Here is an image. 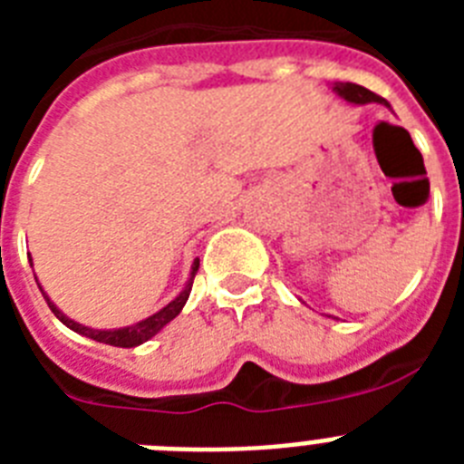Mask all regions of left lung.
Segmentation results:
<instances>
[{
  "mask_svg": "<svg viewBox=\"0 0 464 464\" xmlns=\"http://www.w3.org/2000/svg\"><path fill=\"white\" fill-rule=\"evenodd\" d=\"M334 92H337L339 97H343L346 102H353V104H372V102H376V104L391 106L381 94L372 92V90L355 83H334Z\"/></svg>",
  "mask_w": 464,
  "mask_h": 464,
  "instance_id": "left-lung-1",
  "label": "left lung"
}]
</instances>
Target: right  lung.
Masks as SVG:
<instances>
[{"instance_id":"obj_1","label":"right lung","mask_w":464,"mask_h":464,"mask_svg":"<svg viewBox=\"0 0 464 464\" xmlns=\"http://www.w3.org/2000/svg\"><path fill=\"white\" fill-rule=\"evenodd\" d=\"M197 269H199V260L192 262V274H190V281H188V285L183 288V293L179 295V297L174 299V302H169V304L165 306V309H160L158 314H153L150 318H146V321L137 323V325H130V327H121V330H90V327L85 325H79V323L69 321L67 315L63 314V311L57 309L55 304H53L51 299H48V295H44L48 302V306H51L53 314L60 318V321L64 323V325L69 327V330L79 332V334H83V337H90L94 339V342H102V343H109V346H121V348H132V346H139V343L149 342L150 337H155L162 327L167 325V323H171L176 318V315L181 314V309L186 306L188 297H190V290H192V281H195V274ZM44 293V290H41Z\"/></svg>"}]
</instances>
